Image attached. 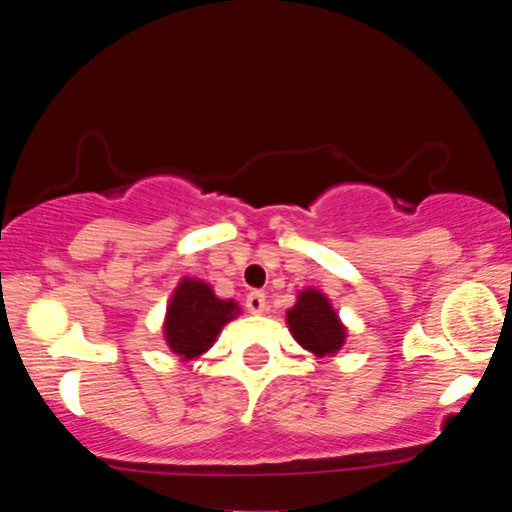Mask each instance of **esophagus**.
Returning <instances> with one entry per match:
<instances>
[{
    "instance_id": "esophagus-1",
    "label": "esophagus",
    "mask_w": 512,
    "mask_h": 512,
    "mask_svg": "<svg viewBox=\"0 0 512 512\" xmlns=\"http://www.w3.org/2000/svg\"><path fill=\"white\" fill-rule=\"evenodd\" d=\"M245 308L255 315L264 313V308H267V296H264L262 291H250L248 298H245Z\"/></svg>"
}]
</instances>
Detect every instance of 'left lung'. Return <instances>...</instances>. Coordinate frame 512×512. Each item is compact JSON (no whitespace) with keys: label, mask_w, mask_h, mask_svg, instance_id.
Wrapping results in <instances>:
<instances>
[{"label":"left lung","mask_w":512,"mask_h":512,"mask_svg":"<svg viewBox=\"0 0 512 512\" xmlns=\"http://www.w3.org/2000/svg\"><path fill=\"white\" fill-rule=\"evenodd\" d=\"M286 320L296 342L315 356H330L342 349L346 332L330 301L320 291H303Z\"/></svg>","instance_id":"8db88e82"}]
</instances>
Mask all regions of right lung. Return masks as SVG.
<instances>
[{
    "label": "right lung",
    "mask_w": 512,
    "mask_h": 512,
    "mask_svg": "<svg viewBox=\"0 0 512 512\" xmlns=\"http://www.w3.org/2000/svg\"><path fill=\"white\" fill-rule=\"evenodd\" d=\"M236 313L238 305L216 298L204 281L182 279L168 305L166 342L178 356L195 358L214 344L216 334Z\"/></svg>",
    "instance_id": "right-lung-1"
}]
</instances>
